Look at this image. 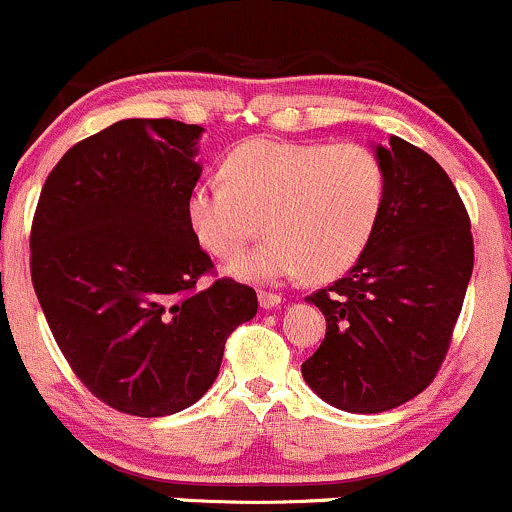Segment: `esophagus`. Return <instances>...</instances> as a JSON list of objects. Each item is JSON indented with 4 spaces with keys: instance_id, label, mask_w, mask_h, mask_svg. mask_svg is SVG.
I'll return each mask as SVG.
<instances>
[{
    "instance_id": "esophagus-1",
    "label": "esophagus",
    "mask_w": 512,
    "mask_h": 512,
    "mask_svg": "<svg viewBox=\"0 0 512 512\" xmlns=\"http://www.w3.org/2000/svg\"><path fill=\"white\" fill-rule=\"evenodd\" d=\"M257 299H260V306L265 308V311L279 308V303H282V296L272 294V291H260V294H257Z\"/></svg>"
}]
</instances>
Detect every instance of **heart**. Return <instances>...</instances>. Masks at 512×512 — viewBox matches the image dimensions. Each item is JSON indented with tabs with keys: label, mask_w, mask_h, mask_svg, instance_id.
Returning <instances> with one entry per match:
<instances>
[{
	"label": "heart",
	"mask_w": 512,
	"mask_h": 512,
	"mask_svg": "<svg viewBox=\"0 0 512 512\" xmlns=\"http://www.w3.org/2000/svg\"><path fill=\"white\" fill-rule=\"evenodd\" d=\"M223 177L194 184L187 223L209 255L230 260L262 218L269 238L228 267L247 282L338 277L364 255L384 209V165L362 143L252 138L226 157Z\"/></svg>",
	"instance_id": "b5f03b06"
}]
</instances>
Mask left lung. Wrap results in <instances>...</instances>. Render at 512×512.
<instances>
[{"label": "left lung", "instance_id": "left-lung-1", "mask_svg": "<svg viewBox=\"0 0 512 512\" xmlns=\"http://www.w3.org/2000/svg\"><path fill=\"white\" fill-rule=\"evenodd\" d=\"M386 196L357 265L308 296L325 338L301 364L306 384L347 413H381L428 389L449 350L474 269L471 223L447 172L391 136L376 145Z\"/></svg>", "mask_w": 512, "mask_h": 512}]
</instances>
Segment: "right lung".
<instances>
[{
	"mask_svg": "<svg viewBox=\"0 0 512 512\" xmlns=\"http://www.w3.org/2000/svg\"><path fill=\"white\" fill-rule=\"evenodd\" d=\"M204 128L126 119L80 140L41 189L31 279L72 372L99 401L160 418L199 401L257 294L213 272L187 223Z\"/></svg>",
	"mask_w": 512,
	"mask_h": 512,
	"instance_id": "right-lung-1",
	"label": "right lung"
}]
</instances>
